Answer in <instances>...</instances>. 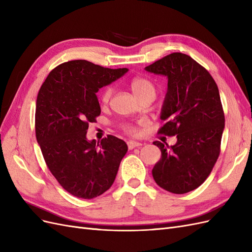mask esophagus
I'll return each instance as SVG.
<instances>
[{"label":"esophagus","mask_w":252,"mask_h":252,"mask_svg":"<svg viewBox=\"0 0 252 252\" xmlns=\"http://www.w3.org/2000/svg\"><path fill=\"white\" fill-rule=\"evenodd\" d=\"M127 145H128V148L130 150L133 148L142 146V144L140 142H135V141H129V142H127Z\"/></svg>","instance_id":"esophagus-1"}]
</instances>
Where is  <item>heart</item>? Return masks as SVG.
<instances>
[{
	"instance_id": "1",
	"label": "heart",
	"mask_w": 252,
	"mask_h": 252,
	"mask_svg": "<svg viewBox=\"0 0 252 252\" xmlns=\"http://www.w3.org/2000/svg\"><path fill=\"white\" fill-rule=\"evenodd\" d=\"M129 86H130V89L133 93V94L139 98V101L144 97H148V96L156 97V94H157L156 86L154 85V83L146 78H141V77L133 78L130 81V83H129ZM111 94H112L111 88H106L105 90H103V93L101 94L102 102L104 104H107L110 100ZM125 129L129 133H133L135 131L134 128L130 125H126Z\"/></svg>"
}]
</instances>
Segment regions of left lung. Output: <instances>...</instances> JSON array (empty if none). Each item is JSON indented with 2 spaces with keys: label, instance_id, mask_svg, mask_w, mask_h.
<instances>
[{
  "label": "left lung",
  "instance_id": "obj_1",
  "mask_svg": "<svg viewBox=\"0 0 252 252\" xmlns=\"http://www.w3.org/2000/svg\"><path fill=\"white\" fill-rule=\"evenodd\" d=\"M168 80L161 109L165 124L158 132L177 135L173 146L154 142L162 157L152 169L167 191H192L208 178L220 155L225 127L219 88L210 73L187 55L173 52L145 67Z\"/></svg>",
  "mask_w": 252,
  "mask_h": 252
}]
</instances>
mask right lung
Instances as JSON below:
<instances>
[{
	"label": "right lung",
	"instance_id": "obj_1",
	"mask_svg": "<svg viewBox=\"0 0 252 252\" xmlns=\"http://www.w3.org/2000/svg\"><path fill=\"white\" fill-rule=\"evenodd\" d=\"M127 71L69 61L50 71L37 94L36 141L53 177L74 196L89 200L107 191L128 150L113 135L101 143L86 138L88 124L101 113L98 89Z\"/></svg>",
	"mask_w": 252,
	"mask_h": 252
}]
</instances>
